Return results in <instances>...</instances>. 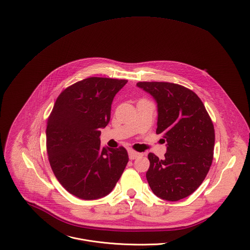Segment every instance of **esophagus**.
<instances>
[{
    "label": "esophagus",
    "mask_w": 250,
    "mask_h": 250,
    "mask_svg": "<svg viewBox=\"0 0 250 250\" xmlns=\"http://www.w3.org/2000/svg\"><path fill=\"white\" fill-rule=\"evenodd\" d=\"M128 154H129V159L130 160H135V159H137L138 157H140L142 155L141 153H138V152L133 151V150H130Z\"/></svg>",
    "instance_id": "obj_1"
}]
</instances>
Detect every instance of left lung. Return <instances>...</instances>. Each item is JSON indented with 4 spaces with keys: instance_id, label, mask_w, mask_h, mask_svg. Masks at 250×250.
<instances>
[{
    "instance_id": "1",
    "label": "left lung",
    "mask_w": 250,
    "mask_h": 250,
    "mask_svg": "<svg viewBox=\"0 0 250 250\" xmlns=\"http://www.w3.org/2000/svg\"><path fill=\"white\" fill-rule=\"evenodd\" d=\"M137 86L156 101V133L167 142L164 160L149 153L146 179L155 195L178 201L190 195L210 169L214 157L213 122L200 98L187 87L163 82H140Z\"/></svg>"
}]
</instances>
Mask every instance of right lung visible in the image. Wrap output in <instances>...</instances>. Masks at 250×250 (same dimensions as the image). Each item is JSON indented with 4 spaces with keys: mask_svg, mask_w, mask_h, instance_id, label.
I'll use <instances>...</instances> for the list:
<instances>
[{
    "mask_svg": "<svg viewBox=\"0 0 250 250\" xmlns=\"http://www.w3.org/2000/svg\"><path fill=\"white\" fill-rule=\"evenodd\" d=\"M127 80L92 77L64 89L49 116L46 144L55 176L73 195L99 199L107 195L129 161L125 148L101 146V129L110 119L115 94Z\"/></svg>",
    "mask_w": 250,
    "mask_h": 250,
    "instance_id": "right-lung-1",
    "label": "right lung"
}]
</instances>
